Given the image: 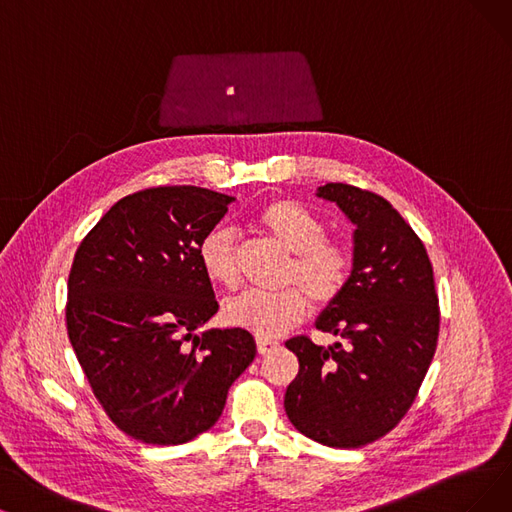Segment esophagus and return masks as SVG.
Listing matches in <instances>:
<instances>
[{
  "label": "esophagus",
  "mask_w": 512,
  "mask_h": 512,
  "mask_svg": "<svg viewBox=\"0 0 512 512\" xmlns=\"http://www.w3.org/2000/svg\"><path fill=\"white\" fill-rule=\"evenodd\" d=\"M256 346H258V353H260V355H267V353H271L273 349H277L279 342H277V340H271V338L258 336V338H256Z\"/></svg>",
  "instance_id": "1"
}]
</instances>
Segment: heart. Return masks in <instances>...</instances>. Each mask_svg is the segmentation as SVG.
<instances>
[{
    "label": "heart",
    "mask_w": 512,
    "mask_h": 512,
    "mask_svg": "<svg viewBox=\"0 0 512 512\" xmlns=\"http://www.w3.org/2000/svg\"><path fill=\"white\" fill-rule=\"evenodd\" d=\"M256 222L285 250L294 254L288 281H296L315 302H332L344 288L351 271V258L344 248L325 241V222L292 199H273L256 212ZM199 267L212 283H237V239L233 229H210L197 245ZM309 311V300L298 288L277 292L245 290L222 306L227 323L243 327L256 336L269 338L290 330Z\"/></svg>",
    "instance_id": "1"
}]
</instances>
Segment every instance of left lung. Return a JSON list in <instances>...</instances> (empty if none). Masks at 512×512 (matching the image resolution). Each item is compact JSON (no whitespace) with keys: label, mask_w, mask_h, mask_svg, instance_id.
Instances as JSON below:
<instances>
[{"label":"left lung","mask_w":512,"mask_h":512,"mask_svg":"<svg viewBox=\"0 0 512 512\" xmlns=\"http://www.w3.org/2000/svg\"><path fill=\"white\" fill-rule=\"evenodd\" d=\"M317 197L353 222V267L315 325L340 336L317 346L285 342L300 370L285 391V414L304 437L351 449L393 431L410 410L439 336V300L422 241L384 197L327 182Z\"/></svg>","instance_id":"1"}]
</instances>
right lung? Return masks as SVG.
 <instances>
[{
  "instance_id": "add662e5",
  "label": "right lung",
  "mask_w": 512,
  "mask_h": 512,
  "mask_svg": "<svg viewBox=\"0 0 512 512\" xmlns=\"http://www.w3.org/2000/svg\"><path fill=\"white\" fill-rule=\"evenodd\" d=\"M235 197L157 187L119 199L79 243L67 330L96 399L130 437L178 445L220 418L256 357L248 330H203L218 311L197 260Z\"/></svg>"
}]
</instances>
